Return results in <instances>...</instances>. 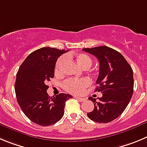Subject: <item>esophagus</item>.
<instances>
[{"label":"esophagus","mask_w":147,"mask_h":147,"mask_svg":"<svg viewBox=\"0 0 147 147\" xmlns=\"http://www.w3.org/2000/svg\"><path fill=\"white\" fill-rule=\"evenodd\" d=\"M77 100H78L80 102H83L86 100V98H83V97H80V96H75Z\"/></svg>","instance_id":"obj_1"}]
</instances>
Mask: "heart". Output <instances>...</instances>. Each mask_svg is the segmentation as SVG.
<instances>
[{"label":"heart","mask_w":147,"mask_h":147,"mask_svg":"<svg viewBox=\"0 0 147 147\" xmlns=\"http://www.w3.org/2000/svg\"><path fill=\"white\" fill-rule=\"evenodd\" d=\"M68 58H72L75 59L77 64L83 69H88L92 65V59L89 55L85 53L75 54L74 56L69 55ZM67 58L66 56H61L58 59L55 67V72L59 74L61 72V68L63 64L65 63ZM90 85V80L88 78L68 79L63 83V88L67 92L71 94H80L83 92L86 87Z\"/></svg>","instance_id":"b5f03b06"}]
</instances>
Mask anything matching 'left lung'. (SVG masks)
<instances>
[{
	"mask_svg": "<svg viewBox=\"0 0 147 147\" xmlns=\"http://www.w3.org/2000/svg\"><path fill=\"white\" fill-rule=\"evenodd\" d=\"M99 60L100 70L95 92L102 94L99 100L88 97L94 108L87 113L91 120L108 123L118 118L127 106L133 94V72L131 66L118 51L107 46L83 48Z\"/></svg>",
	"mask_w": 147,
	"mask_h": 147,
	"instance_id": "left-lung-1",
	"label": "left lung"
}]
</instances>
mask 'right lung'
Returning <instances> with one entry per match:
<instances>
[{
    "instance_id": "add662e5",
    "label": "right lung",
    "mask_w": 147,
    "mask_h": 147,
    "mask_svg": "<svg viewBox=\"0 0 147 147\" xmlns=\"http://www.w3.org/2000/svg\"><path fill=\"white\" fill-rule=\"evenodd\" d=\"M68 51L42 47L31 53L22 62L16 77L17 100L26 116L41 126L54 125L63 117L70 94L61 93L49 96L46 85L54 77L58 58Z\"/></svg>"
}]
</instances>
